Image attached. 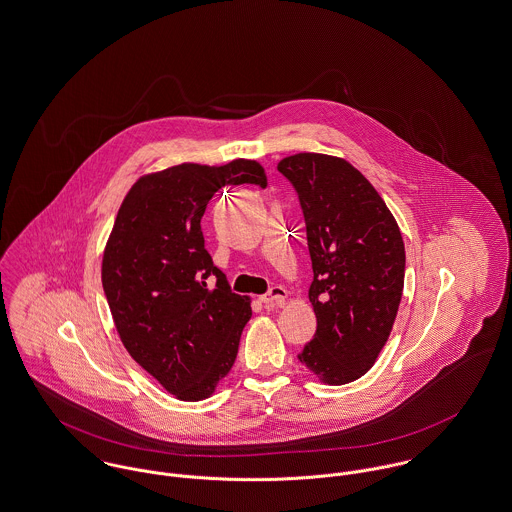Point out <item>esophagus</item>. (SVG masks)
<instances>
[{
    "instance_id": "esophagus-1",
    "label": "esophagus",
    "mask_w": 512,
    "mask_h": 512,
    "mask_svg": "<svg viewBox=\"0 0 512 512\" xmlns=\"http://www.w3.org/2000/svg\"><path fill=\"white\" fill-rule=\"evenodd\" d=\"M288 292L283 286H273L267 294H263L259 300L265 304V306H283L284 300H286Z\"/></svg>"
}]
</instances>
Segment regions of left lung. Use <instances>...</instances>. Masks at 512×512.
Masks as SVG:
<instances>
[{
    "label": "left lung",
    "mask_w": 512,
    "mask_h": 512,
    "mask_svg": "<svg viewBox=\"0 0 512 512\" xmlns=\"http://www.w3.org/2000/svg\"><path fill=\"white\" fill-rule=\"evenodd\" d=\"M277 169L298 192L314 281V340L300 363L324 385L365 375L391 336L404 286V243L373 184L341 157L296 153Z\"/></svg>",
    "instance_id": "obj_1"
}]
</instances>
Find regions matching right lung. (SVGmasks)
<instances>
[{"label": "right lung", "instance_id": "right-lung-1", "mask_svg": "<svg viewBox=\"0 0 512 512\" xmlns=\"http://www.w3.org/2000/svg\"><path fill=\"white\" fill-rule=\"evenodd\" d=\"M267 186L253 159L182 163L143 174L125 194L102 257V284L127 353L172 397L210 398L228 377L251 298L229 290L200 220L220 188ZM214 274L219 283L208 289Z\"/></svg>", "mask_w": 512, "mask_h": 512}]
</instances>
